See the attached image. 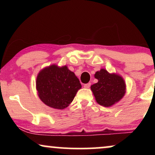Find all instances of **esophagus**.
Returning a JSON list of instances; mask_svg holds the SVG:
<instances>
[{
	"instance_id": "esophagus-1",
	"label": "esophagus",
	"mask_w": 155,
	"mask_h": 155,
	"mask_svg": "<svg viewBox=\"0 0 155 155\" xmlns=\"http://www.w3.org/2000/svg\"><path fill=\"white\" fill-rule=\"evenodd\" d=\"M90 85H91V84H90V83H87V84H86L84 85V87L86 88V89H88V88H90Z\"/></svg>"
}]
</instances>
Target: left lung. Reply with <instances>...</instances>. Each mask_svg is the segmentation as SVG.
Here are the masks:
<instances>
[{
    "label": "left lung",
    "instance_id": "left-lung-1",
    "mask_svg": "<svg viewBox=\"0 0 155 155\" xmlns=\"http://www.w3.org/2000/svg\"><path fill=\"white\" fill-rule=\"evenodd\" d=\"M97 83L91 85L95 101L101 106L110 107L118 103L126 92V84L123 78L117 74H110L101 68L95 74Z\"/></svg>",
    "mask_w": 155,
    "mask_h": 155
}]
</instances>
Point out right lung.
Here are the masks:
<instances>
[{"label":"right lung","instance_id":"1","mask_svg":"<svg viewBox=\"0 0 155 155\" xmlns=\"http://www.w3.org/2000/svg\"><path fill=\"white\" fill-rule=\"evenodd\" d=\"M41 101L49 107L64 109L72 102L81 88L79 80L67 65H49L39 71L35 81Z\"/></svg>","mask_w":155,"mask_h":155}]
</instances>
